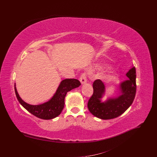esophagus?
I'll use <instances>...</instances> for the list:
<instances>
[{
  "mask_svg": "<svg viewBox=\"0 0 157 157\" xmlns=\"http://www.w3.org/2000/svg\"><path fill=\"white\" fill-rule=\"evenodd\" d=\"M80 83H81V84H84L87 81V79H86V75L85 73L82 74L81 76H80Z\"/></svg>",
  "mask_w": 157,
  "mask_h": 157,
  "instance_id": "esophagus-1",
  "label": "esophagus"
}]
</instances>
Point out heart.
<instances>
[{"label":"heart","instance_id":"1","mask_svg":"<svg viewBox=\"0 0 157 157\" xmlns=\"http://www.w3.org/2000/svg\"><path fill=\"white\" fill-rule=\"evenodd\" d=\"M114 75H115V72H114L113 70L112 69H109L107 71H105V73L103 75V78L105 80H111L113 78Z\"/></svg>","mask_w":157,"mask_h":157}]
</instances>
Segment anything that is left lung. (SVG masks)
<instances>
[{
	"label": "left lung",
	"instance_id": "left-lung-1",
	"mask_svg": "<svg viewBox=\"0 0 157 157\" xmlns=\"http://www.w3.org/2000/svg\"><path fill=\"white\" fill-rule=\"evenodd\" d=\"M126 75L128 79L116 86L117 96L108 97L105 101H102L105 94V84L101 80L94 82V93L88 103V108L94 116L103 120L112 119L121 115L130 107L136 92L135 67L132 66Z\"/></svg>",
	"mask_w": 157,
	"mask_h": 157
}]
</instances>
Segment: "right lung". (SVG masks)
<instances>
[{
	"mask_svg": "<svg viewBox=\"0 0 157 157\" xmlns=\"http://www.w3.org/2000/svg\"><path fill=\"white\" fill-rule=\"evenodd\" d=\"M79 86H80V82L77 79L66 78L61 80L56 93L51 99L39 105H31L23 101L17 91L16 83L15 92L17 100L27 111L38 118L50 120L60 115L64 107L65 98L67 93Z\"/></svg>",
	"mask_w": 157,
	"mask_h": 157,
	"instance_id": "1",
	"label": "right lung"
}]
</instances>
